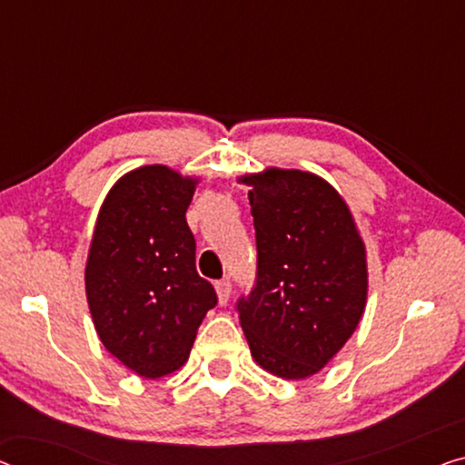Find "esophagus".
Listing matches in <instances>:
<instances>
[{
  "label": "esophagus",
  "instance_id": "1",
  "mask_svg": "<svg viewBox=\"0 0 465 465\" xmlns=\"http://www.w3.org/2000/svg\"><path fill=\"white\" fill-rule=\"evenodd\" d=\"M214 288H217V296H219V302L221 304H227L232 296V280L230 277H225V280H219L214 283Z\"/></svg>",
  "mask_w": 465,
  "mask_h": 465
}]
</instances>
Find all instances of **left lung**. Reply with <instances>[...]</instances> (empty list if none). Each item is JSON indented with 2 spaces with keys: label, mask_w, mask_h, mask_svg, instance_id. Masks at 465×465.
Segmentation results:
<instances>
[{
  "label": "left lung",
  "mask_w": 465,
  "mask_h": 465,
  "mask_svg": "<svg viewBox=\"0 0 465 465\" xmlns=\"http://www.w3.org/2000/svg\"><path fill=\"white\" fill-rule=\"evenodd\" d=\"M256 282L235 302L254 361L280 378L313 376L342 349L367 299L365 248L349 206L313 173L244 177Z\"/></svg>",
  "instance_id": "8db88e82"
}]
</instances>
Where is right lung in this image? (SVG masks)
I'll use <instances>...</instances> for the list:
<instances>
[{
  "label": "right lung",
  "mask_w": 465,
  "mask_h": 465,
  "mask_svg": "<svg viewBox=\"0 0 465 465\" xmlns=\"http://www.w3.org/2000/svg\"><path fill=\"white\" fill-rule=\"evenodd\" d=\"M196 182L163 164L124 175L104 200L85 269L87 302L102 344L129 370L161 378L188 361L217 304L196 272L185 221Z\"/></svg>",
  "instance_id": "1"
}]
</instances>
